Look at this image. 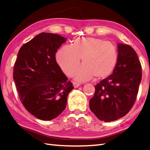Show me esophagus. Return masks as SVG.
I'll use <instances>...</instances> for the list:
<instances>
[{"label": "esophagus", "mask_w": 150, "mask_h": 150, "mask_svg": "<svg viewBox=\"0 0 150 150\" xmlns=\"http://www.w3.org/2000/svg\"><path fill=\"white\" fill-rule=\"evenodd\" d=\"M80 85H81V83H78V82H74V83H73V85H74V88H78V86H80Z\"/></svg>", "instance_id": "34e87169"}]
</instances>
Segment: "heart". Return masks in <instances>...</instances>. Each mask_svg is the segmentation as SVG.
I'll return each mask as SVG.
<instances>
[{"label":"heart","mask_w":150,"mask_h":150,"mask_svg":"<svg viewBox=\"0 0 150 150\" xmlns=\"http://www.w3.org/2000/svg\"><path fill=\"white\" fill-rule=\"evenodd\" d=\"M81 58L83 65L76 72L77 80H88L94 76L104 78L114 71L118 59L117 50L111 42L103 39L81 37L76 38L71 45L62 46L56 54L58 64L69 76L78 69Z\"/></svg>","instance_id":"obj_1"}]
</instances>
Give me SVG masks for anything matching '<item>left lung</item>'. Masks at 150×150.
<instances>
[{
    "instance_id": "obj_1",
    "label": "left lung",
    "mask_w": 150,
    "mask_h": 150,
    "mask_svg": "<svg viewBox=\"0 0 150 150\" xmlns=\"http://www.w3.org/2000/svg\"><path fill=\"white\" fill-rule=\"evenodd\" d=\"M118 59L113 73L95 86L90 99L91 111L99 120L110 122L127 114L137 98L142 67L131 46L118 44Z\"/></svg>"
}]
</instances>
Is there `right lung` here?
I'll use <instances>...</instances> for the list:
<instances>
[{"label": "right lung", "instance_id": "right-lung-1", "mask_svg": "<svg viewBox=\"0 0 150 150\" xmlns=\"http://www.w3.org/2000/svg\"><path fill=\"white\" fill-rule=\"evenodd\" d=\"M66 38L42 33L20 49L13 79L25 109L43 121L56 118L64 110L72 83L56 61V52Z\"/></svg>", "mask_w": 150, "mask_h": 150}]
</instances>
